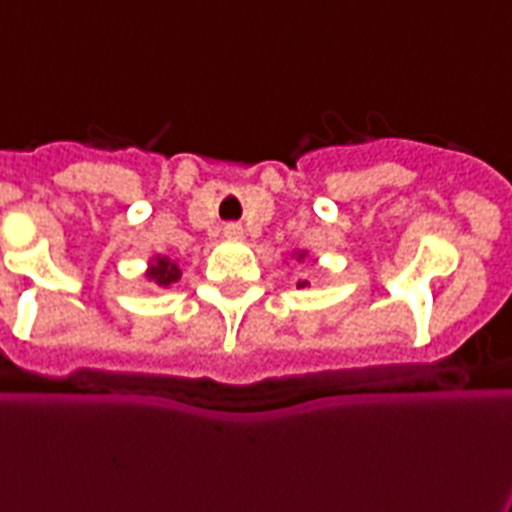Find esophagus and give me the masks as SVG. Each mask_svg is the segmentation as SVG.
Returning <instances> with one entry per match:
<instances>
[{"mask_svg":"<svg viewBox=\"0 0 512 512\" xmlns=\"http://www.w3.org/2000/svg\"><path fill=\"white\" fill-rule=\"evenodd\" d=\"M223 234H226L228 239H239V236H242V226H239V223H226Z\"/></svg>","mask_w":512,"mask_h":512,"instance_id":"esophagus-1","label":"esophagus"}]
</instances>
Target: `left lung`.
Returning a JSON list of instances; mask_svg holds the SVG:
<instances>
[{"mask_svg":"<svg viewBox=\"0 0 512 512\" xmlns=\"http://www.w3.org/2000/svg\"><path fill=\"white\" fill-rule=\"evenodd\" d=\"M305 255H307V252H297V260H305ZM305 286H307V281H299L297 289H305Z\"/></svg>","mask_w":512,"mask_h":512,"instance_id":"obj_1","label":"left lung"}]
</instances>
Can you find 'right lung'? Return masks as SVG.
Masks as SVG:
<instances>
[{
	"instance_id": "1",
	"label": "right lung",
	"mask_w": 512,
	"mask_h": 512,
	"mask_svg": "<svg viewBox=\"0 0 512 512\" xmlns=\"http://www.w3.org/2000/svg\"><path fill=\"white\" fill-rule=\"evenodd\" d=\"M147 278L149 281H155L157 286H170V284H176L178 278H181V268H178L170 257L157 255L152 257V263H149Z\"/></svg>"
}]
</instances>
